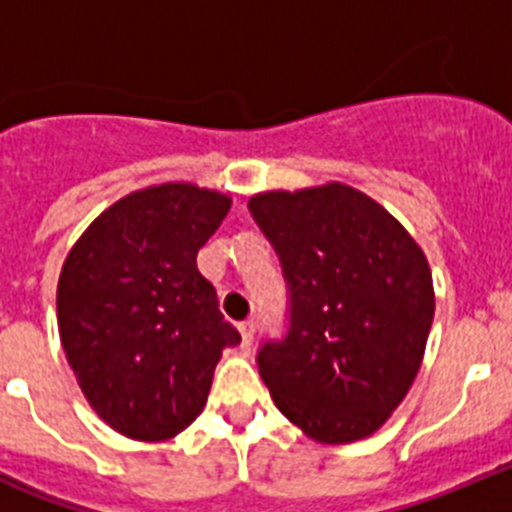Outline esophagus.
Returning <instances> with one entry per match:
<instances>
[{"label":"esophagus","instance_id":"1","mask_svg":"<svg viewBox=\"0 0 512 512\" xmlns=\"http://www.w3.org/2000/svg\"><path fill=\"white\" fill-rule=\"evenodd\" d=\"M238 330H241V338H243V348H248L251 346V341H253V330H256V323H253V320H246V323H241L238 325Z\"/></svg>","mask_w":512,"mask_h":512}]
</instances>
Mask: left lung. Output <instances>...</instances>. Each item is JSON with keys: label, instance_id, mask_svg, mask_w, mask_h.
<instances>
[{"label": "left lung", "instance_id": "obj_1", "mask_svg": "<svg viewBox=\"0 0 512 512\" xmlns=\"http://www.w3.org/2000/svg\"><path fill=\"white\" fill-rule=\"evenodd\" d=\"M248 210L289 287L287 336L256 359L271 400L312 441L372 436L413 387L431 333L436 295L423 248L377 200L341 182L253 194Z\"/></svg>", "mask_w": 512, "mask_h": 512}]
</instances>
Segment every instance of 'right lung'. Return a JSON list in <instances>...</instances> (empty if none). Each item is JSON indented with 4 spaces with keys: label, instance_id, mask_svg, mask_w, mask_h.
<instances>
[{
    "label": "right lung",
    "instance_id": "obj_1",
    "mask_svg": "<svg viewBox=\"0 0 512 512\" xmlns=\"http://www.w3.org/2000/svg\"><path fill=\"white\" fill-rule=\"evenodd\" d=\"M230 205L228 194L189 182L138 189L107 207L63 261L61 346L94 413L122 436L182 433L205 410L223 348L241 343L197 269Z\"/></svg>",
    "mask_w": 512,
    "mask_h": 512
}]
</instances>
